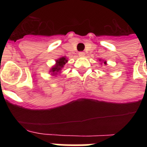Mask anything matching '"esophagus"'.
Listing matches in <instances>:
<instances>
[{"label": "esophagus", "instance_id": "esophagus-1", "mask_svg": "<svg viewBox=\"0 0 147 147\" xmlns=\"http://www.w3.org/2000/svg\"><path fill=\"white\" fill-rule=\"evenodd\" d=\"M85 53H84V52H79V53H78V55H79V56H81V57H83V56H85Z\"/></svg>", "mask_w": 147, "mask_h": 147}]
</instances>
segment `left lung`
<instances>
[{
    "label": "left lung",
    "instance_id": "8db88e82",
    "mask_svg": "<svg viewBox=\"0 0 147 147\" xmlns=\"http://www.w3.org/2000/svg\"><path fill=\"white\" fill-rule=\"evenodd\" d=\"M99 61H100V62L102 61V62H103V63H104V65H107V62H106V61H105V60L100 59H99Z\"/></svg>",
    "mask_w": 147,
    "mask_h": 147
}]
</instances>
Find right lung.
<instances>
[{
	"label": "right lung",
	"mask_w": 147,
	"mask_h": 147,
	"mask_svg": "<svg viewBox=\"0 0 147 147\" xmlns=\"http://www.w3.org/2000/svg\"><path fill=\"white\" fill-rule=\"evenodd\" d=\"M67 62H68V59L65 56H62V57L55 60V64L53 65V67L49 70L51 75L56 76L57 75L61 73L62 69L64 68V65Z\"/></svg>",
	"instance_id": "1"
}]
</instances>
